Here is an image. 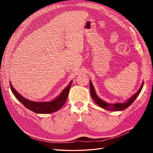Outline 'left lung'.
I'll list each match as a JSON object with an SVG mask.
<instances>
[{"label": "left lung", "instance_id": "1", "mask_svg": "<svg viewBox=\"0 0 153 153\" xmlns=\"http://www.w3.org/2000/svg\"><path fill=\"white\" fill-rule=\"evenodd\" d=\"M143 83H142L141 88L138 90V91L136 93L135 95L131 97L128 101L124 102V103H116L114 104V105H110L108 103H106L105 102H104L103 100L101 99H100L97 95H96V93L95 92V89H94V87L92 85L91 82L90 81V91H91V95L93 99L94 100L97 105H99L100 107L101 108L106 109V110H113V111H120V110H125L126 108H128V106H130L131 104L134 102V100L136 99V98L138 97V95L140 93L141 91L143 88Z\"/></svg>", "mask_w": 153, "mask_h": 153}]
</instances>
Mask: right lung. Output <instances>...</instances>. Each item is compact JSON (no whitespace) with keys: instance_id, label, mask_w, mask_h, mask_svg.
I'll return each instance as SVG.
<instances>
[{"instance_id":"obj_1","label":"right lung","mask_w":153,"mask_h":153,"mask_svg":"<svg viewBox=\"0 0 153 153\" xmlns=\"http://www.w3.org/2000/svg\"><path fill=\"white\" fill-rule=\"evenodd\" d=\"M71 83L72 82H71L69 85L62 91L60 96H58L54 100H52L50 102H41L31 101L30 100H27L16 91V90L13 87L11 83H10V89L16 98L19 102H22L27 108L37 114H49L57 111L63 106L67 100Z\"/></svg>"}]
</instances>
